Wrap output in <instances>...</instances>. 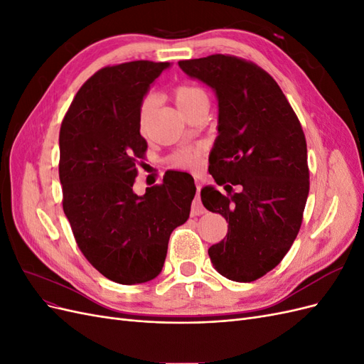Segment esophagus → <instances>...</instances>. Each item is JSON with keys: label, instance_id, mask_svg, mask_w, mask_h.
Wrapping results in <instances>:
<instances>
[{"label": "esophagus", "instance_id": "obj_1", "mask_svg": "<svg viewBox=\"0 0 364 364\" xmlns=\"http://www.w3.org/2000/svg\"><path fill=\"white\" fill-rule=\"evenodd\" d=\"M196 186H197V194H196V199H194V202H193L191 214H193V215H200V214L205 213V208H203V205H202V202H200V185L197 183Z\"/></svg>", "mask_w": 364, "mask_h": 364}]
</instances>
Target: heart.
I'll return each mask as SVG.
<instances>
[{
  "instance_id": "obj_1",
  "label": "heart",
  "mask_w": 364,
  "mask_h": 364,
  "mask_svg": "<svg viewBox=\"0 0 364 364\" xmlns=\"http://www.w3.org/2000/svg\"><path fill=\"white\" fill-rule=\"evenodd\" d=\"M173 98L176 106L179 107V111L186 115L188 112H191L193 109H196L197 106L200 105H208V95L206 92L202 90L200 86H196L191 83H181L173 90ZM155 97L153 95H147L144 100L141 102L139 105V111H138V126L142 134H146L150 127L153 114H155ZM200 147L196 149H186V150H181L173 155L171 162L176 167L181 168H196L199 165V159H200Z\"/></svg>"
}]
</instances>
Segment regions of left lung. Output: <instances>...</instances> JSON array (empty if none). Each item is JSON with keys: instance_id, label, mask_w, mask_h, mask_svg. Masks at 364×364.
I'll return each instance as SVG.
<instances>
[{"instance_id": "8db88e82", "label": "left lung", "mask_w": 364, "mask_h": 364, "mask_svg": "<svg viewBox=\"0 0 364 364\" xmlns=\"http://www.w3.org/2000/svg\"><path fill=\"white\" fill-rule=\"evenodd\" d=\"M179 67L218 102L209 173L226 190L241 188L229 197L213 185L200 191L208 211L228 222L209 258L230 281H255L278 266L301 229L310 191L304 130L278 83L255 63L213 54Z\"/></svg>"}]
</instances>
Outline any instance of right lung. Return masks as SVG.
I'll return each mask as SVG.
<instances>
[{"mask_svg": "<svg viewBox=\"0 0 364 364\" xmlns=\"http://www.w3.org/2000/svg\"><path fill=\"white\" fill-rule=\"evenodd\" d=\"M170 62L135 60L97 71L75 94L60 135L63 213L86 259L103 277L134 285L155 279L173 230L190 217L196 185L183 173L134 191L147 142L138 111Z\"/></svg>", "mask_w": 364, "mask_h": 364, "instance_id": "add662e5", "label": "right lung"}]
</instances>
